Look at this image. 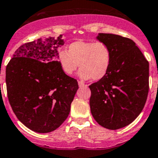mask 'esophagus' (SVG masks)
Here are the masks:
<instances>
[{
    "mask_svg": "<svg viewBox=\"0 0 158 158\" xmlns=\"http://www.w3.org/2000/svg\"><path fill=\"white\" fill-rule=\"evenodd\" d=\"M78 85H79V87H86L87 85H85V83H83L82 81H78Z\"/></svg>",
    "mask_w": 158,
    "mask_h": 158,
    "instance_id": "esophagus-1",
    "label": "esophagus"
}]
</instances>
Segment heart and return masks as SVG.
<instances>
[{"mask_svg":"<svg viewBox=\"0 0 158 158\" xmlns=\"http://www.w3.org/2000/svg\"><path fill=\"white\" fill-rule=\"evenodd\" d=\"M57 60L61 70L72 75L80 67L79 76L82 79L100 80L106 76L111 63V52L103 42H73L67 51H60Z\"/></svg>","mask_w":158,"mask_h":158,"instance_id":"1","label":"heart"}]
</instances>
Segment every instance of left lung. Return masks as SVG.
I'll use <instances>...</instances> for the list:
<instances>
[{
    "label": "left lung",
    "mask_w": 158,
    "mask_h": 158,
    "mask_svg": "<svg viewBox=\"0 0 158 158\" xmlns=\"http://www.w3.org/2000/svg\"><path fill=\"white\" fill-rule=\"evenodd\" d=\"M97 38L110 48L111 63L106 76L89 86L90 110L102 127L116 130L133 122L143 110L149 89V65L128 38L104 33Z\"/></svg>",
    "instance_id": "1"
}]
</instances>
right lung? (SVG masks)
I'll return each instance as SVG.
<instances>
[{"label": "right lung", "instance_id": "obj_1", "mask_svg": "<svg viewBox=\"0 0 158 158\" xmlns=\"http://www.w3.org/2000/svg\"><path fill=\"white\" fill-rule=\"evenodd\" d=\"M57 39H38L23 44L6 66L9 102L17 118L31 130L47 133L58 128L69 116L78 89L77 81L68 76L57 60Z\"/></svg>", "mask_w": 158, "mask_h": 158}]
</instances>
